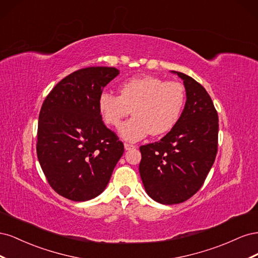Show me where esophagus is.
Masks as SVG:
<instances>
[{
	"instance_id": "esophagus-1",
	"label": "esophagus",
	"mask_w": 258,
	"mask_h": 258,
	"mask_svg": "<svg viewBox=\"0 0 258 258\" xmlns=\"http://www.w3.org/2000/svg\"><path fill=\"white\" fill-rule=\"evenodd\" d=\"M123 146H124V150H126V151L131 150V148H135V145L129 144V143H124V144H123Z\"/></svg>"
}]
</instances>
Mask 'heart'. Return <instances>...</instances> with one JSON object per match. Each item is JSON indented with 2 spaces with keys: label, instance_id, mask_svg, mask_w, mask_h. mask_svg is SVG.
Returning a JSON list of instances; mask_svg holds the SVG:
<instances>
[{
  "label": "heart",
  "instance_id": "b5f03b06",
  "mask_svg": "<svg viewBox=\"0 0 258 258\" xmlns=\"http://www.w3.org/2000/svg\"><path fill=\"white\" fill-rule=\"evenodd\" d=\"M119 92L120 96L101 92L98 107L103 120L112 127L119 126L132 111L134 118L118 129L120 137L130 142L140 141L148 134H167L181 118L186 101L182 84L150 75L123 82Z\"/></svg>",
  "mask_w": 258,
  "mask_h": 258
}]
</instances>
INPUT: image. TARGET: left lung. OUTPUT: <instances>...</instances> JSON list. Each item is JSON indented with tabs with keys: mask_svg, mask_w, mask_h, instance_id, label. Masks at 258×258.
<instances>
[{
	"mask_svg": "<svg viewBox=\"0 0 258 258\" xmlns=\"http://www.w3.org/2000/svg\"><path fill=\"white\" fill-rule=\"evenodd\" d=\"M186 103L181 118L160 141L140 146V162L148 196L162 205H176L196 194L217 153L218 116L207 90L181 72Z\"/></svg>",
	"mask_w": 258,
	"mask_h": 258,
	"instance_id": "8db88e82",
	"label": "left lung"
}]
</instances>
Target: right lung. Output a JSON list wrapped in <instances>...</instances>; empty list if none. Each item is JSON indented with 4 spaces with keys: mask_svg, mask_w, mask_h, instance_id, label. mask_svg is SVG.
Returning <instances> with one entry per match:
<instances>
[{
    "mask_svg": "<svg viewBox=\"0 0 258 258\" xmlns=\"http://www.w3.org/2000/svg\"><path fill=\"white\" fill-rule=\"evenodd\" d=\"M119 74L115 68L81 69L60 81L38 116L36 153L51 188L73 201L99 196L123 154L98 107L103 88Z\"/></svg>",
    "mask_w": 258,
    "mask_h": 258,
    "instance_id": "1",
    "label": "right lung"
}]
</instances>
